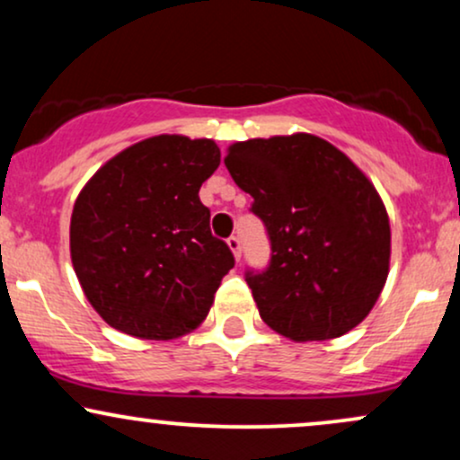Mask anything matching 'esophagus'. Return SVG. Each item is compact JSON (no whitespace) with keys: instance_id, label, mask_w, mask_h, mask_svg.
<instances>
[{"instance_id":"34e87169","label":"esophagus","mask_w":460,"mask_h":460,"mask_svg":"<svg viewBox=\"0 0 460 460\" xmlns=\"http://www.w3.org/2000/svg\"><path fill=\"white\" fill-rule=\"evenodd\" d=\"M226 244H229L231 252H234L235 260L240 261V257H242V242H240V237H237V235H231L229 240H226Z\"/></svg>"}]
</instances>
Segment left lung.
<instances>
[{"mask_svg":"<svg viewBox=\"0 0 460 460\" xmlns=\"http://www.w3.org/2000/svg\"><path fill=\"white\" fill-rule=\"evenodd\" d=\"M225 166L270 237V266L246 272L261 320L292 341L361 324L392 257L387 209L366 172L314 134L234 142Z\"/></svg>","mask_w":460,"mask_h":460,"instance_id":"obj_1","label":"left lung"}]
</instances>
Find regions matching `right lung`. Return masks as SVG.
Listing matches in <instances>:
<instances>
[{
    "mask_svg": "<svg viewBox=\"0 0 460 460\" xmlns=\"http://www.w3.org/2000/svg\"><path fill=\"white\" fill-rule=\"evenodd\" d=\"M218 164L214 140L153 136L116 153L77 194L73 270L112 329L168 341L208 318L235 263L199 199Z\"/></svg>",
    "mask_w": 460,
    "mask_h": 460,
    "instance_id": "add662e5",
    "label": "right lung"
}]
</instances>
